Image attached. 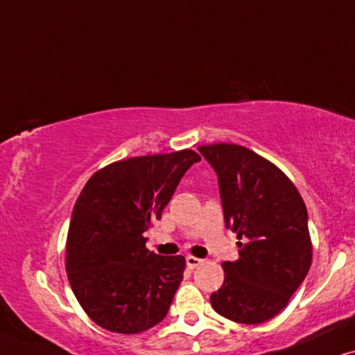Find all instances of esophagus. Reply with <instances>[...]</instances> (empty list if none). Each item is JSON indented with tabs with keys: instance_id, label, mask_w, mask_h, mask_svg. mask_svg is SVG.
I'll return each mask as SVG.
<instances>
[{
	"instance_id": "34e87169",
	"label": "esophagus",
	"mask_w": 355,
	"mask_h": 355,
	"mask_svg": "<svg viewBox=\"0 0 355 355\" xmlns=\"http://www.w3.org/2000/svg\"><path fill=\"white\" fill-rule=\"evenodd\" d=\"M185 261H187V266L188 268L195 269V268H198L202 263V259L201 258H196V257H191V254H190V257L185 258Z\"/></svg>"
}]
</instances>
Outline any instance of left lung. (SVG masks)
<instances>
[{"label":"left lung","instance_id":"8db88e82","mask_svg":"<svg viewBox=\"0 0 355 355\" xmlns=\"http://www.w3.org/2000/svg\"><path fill=\"white\" fill-rule=\"evenodd\" d=\"M214 168L225 227L237 232L239 259L211 294L217 313L243 324L271 320L304 282L311 264L309 212L289 178L243 146L198 148Z\"/></svg>","mask_w":355,"mask_h":355}]
</instances>
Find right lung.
I'll list each match as a JSON object with an SVG mask.
<instances>
[{
    "label": "right lung",
    "mask_w": 355,
    "mask_h": 355,
    "mask_svg": "<svg viewBox=\"0 0 355 355\" xmlns=\"http://www.w3.org/2000/svg\"><path fill=\"white\" fill-rule=\"evenodd\" d=\"M190 149L110 164L89 178L71 214L66 272L76 299L98 326L135 334L160 323L183 279L185 258L146 248L187 170Z\"/></svg>",
    "instance_id": "1"
}]
</instances>
